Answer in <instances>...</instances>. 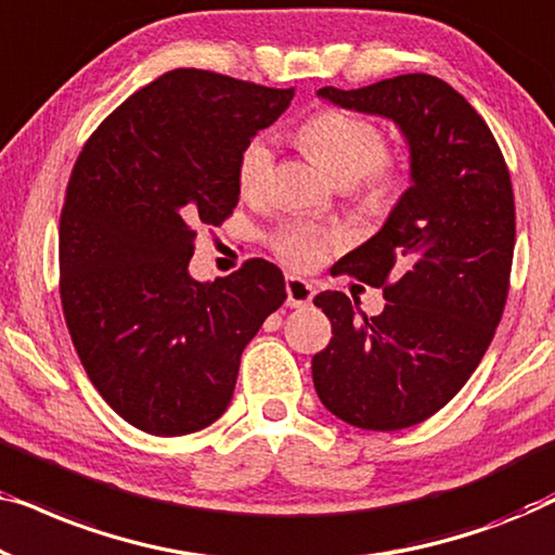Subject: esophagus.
<instances>
[{
	"label": "esophagus",
	"mask_w": 555,
	"mask_h": 555,
	"mask_svg": "<svg viewBox=\"0 0 555 555\" xmlns=\"http://www.w3.org/2000/svg\"><path fill=\"white\" fill-rule=\"evenodd\" d=\"M285 293H287V306L291 308H306L313 300L315 287L308 283V280L287 275L285 278Z\"/></svg>",
	"instance_id": "1"
}]
</instances>
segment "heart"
<instances>
[{
    "label": "heart",
    "instance_id": "heart-1",
    "mask_svg": "<svg viewBox=\"0 0 555 555\" xmlns=\"http://www.w3.org/2000/svg\"><path fill=\"white\" fill-rule=\"evenodd\" d=\"M300 149L321 164L338 184L361 181L371 202H382L397 184V166L386 154L384 133L374 120L353 116L346 111H321L310 116L295 133ZM275 149L270 135H255L240 151L237 184L245 196H257L268 186ZM336 242V234L318 230L313 224L293 222L280 227L272 247L293 268H315Z\"/></svg>",
    "mask_w": 555,
    "mask_h": 555
}]
</instances>
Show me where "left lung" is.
<instances>
[{
    "label": "left lung",
    "mask_w": 555,
    "mask_h": 555,
    "mask_svg": "<svg viewBox=\"0 0 555 555\" xmlns=\"http://www.w3.org/2000/svg\"><path fill=\"white\" fill-rule=\"evenodd\" d=\"M318 95L393 120L412 158V186L382 230L336 264L384 287L382 313L338 291L313 298L333 325L313 356L318 399L359 429L414 427L465 386L495 336L515 247L511 173L480 113L435 75Z\"/></svg>",
    "instance_id": "left-lung-1"
}]
</instances>
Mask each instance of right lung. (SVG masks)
Returning <instances> with one entry per match:
<instances>
[{
	"label": "right lung",
	"mask_w": 555,
	"mask_h": 555,
	"mask_svg": "<svg viewBox=\"0 0 555 555\" xmlns=\"http://www.w3.org/2000/svg\"><path fill=\"white\" fill-rule=\"evenodd\" d=\"M179 67L118 105L82 146L60 215V300L88 378L156 437L209 427L230 406L242 351L283 306L268 260L199 283L196 227L237 207V158L293 101Z\"/></svg>",
	"instance_id": "add662e5"
}]
</instances>
